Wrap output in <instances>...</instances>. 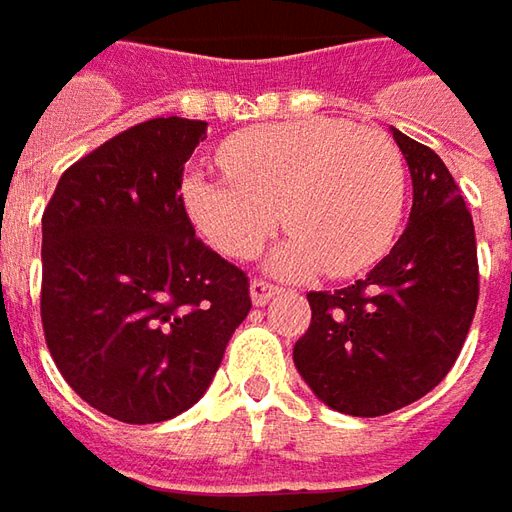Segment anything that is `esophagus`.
Listing matches in <instances>:
<instances>
[{
	"label": "esophagus",
	"mask_w": 512,
	"mask_h": 512,
	"mask_svg": "<svg viewBox=\"0 0 512 512\" xmlns=\"http://www.w3.org/2000/svg\"><path fill=\"white\" fill-rule=\"evenodd\" d=\"M278 287L276 284H270V281H264V278H253L250 281V298H253V303L256 306H264V303H270L273 298L278 295Z\"/></svg>",
	"instance_id": "esophagus-1"
}]
</instances>
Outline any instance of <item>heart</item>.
I'll return each mask as SVG.
<instances>
[{"mask_svg":"<svg viewBox=\"0 0 512 512\" xmlns=\"http://www.w3.org/2000/svg\"><path fill=\"white\" fill-rule=\"evenodd\" d=\"M225 178L189 175L183 206L228 259H250L281 222L292 236L276 270L351 276L379 262L404 211V158L376 128L309 116L242 130L220 147Z\"/></svg>","mask_w":512,"mask_h":512,"instance_id":"obj_1","label":"heart"}]
</instances>
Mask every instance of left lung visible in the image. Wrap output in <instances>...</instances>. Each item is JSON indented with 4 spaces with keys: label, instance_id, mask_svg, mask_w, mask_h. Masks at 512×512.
<instances>
[{
    "label": "left lung",
    "instance_id": "left-lung-1",
    "mask_svg": "<svg viewBox=\"0 0 512 512\" xmlns=\"http://www.w3.org/2000/svg\"><path fill=\"white\" fill-rule=\"evenodd\" d=\"M410 164L404 234L368 276L306 292L312 323L292 348L295 368L331 410L387 415L443 382L479 301L474 220L435 150L393 128Z\"/></svg>",
    "mask_w": 512,
    "mask_h": 512
}]
</instances>
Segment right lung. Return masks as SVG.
I'll use <instances>...</instances> for the list:
<instances>
[{
  "instance_id": "right-lung-1",
  "label": "right lung",
  "mask_w": 512,
  "mask_h": 512,
  "mask_svg": "<svg viewBox=\"0 0 512 512\" xmlns=\"http://www.w3.org/2000/svg\"><path fill=\"white\" fill-rule=\"evenodd\" d=\"M206 122L158 116L74 161L41 225V323L77 396L125 424L189 410L250 312L245 270L195 236L183 167Z\"/></svg>"
}]
</instances>
